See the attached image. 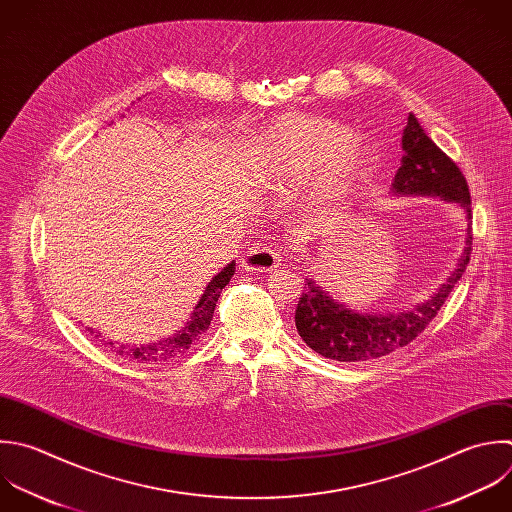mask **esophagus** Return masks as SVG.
<instances>
[{"instance_id":"1","label":"esophagus","mask_w":512,"mask_h":512,"mask_svg":"<svg viewBox=\"0 0 512 512\" xmlns=\"http://www.w3.org/2000/svg\"><path fill=\"white\" fill-rule=\"evenodd\" d=\"M282 254L270 246H252L242 256L240 266L248 272H272L278 268Z\"/></svg>"}]
</instances>
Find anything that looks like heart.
Returning <instances> with one entry per match:
<instances>
[{
    "instance_id": "heart-1",
    "label": "heart",
    "mask_w": 512,
    "mask_h": 512,
    "mask_svg": "<svg viewBox=\"0 0 512 512\" xmlns=\"http://www.w3.org/2000/svg\"><path fill=\"white\" fill-rule=\"evenodd\" d=\"M366 154L348 128L316 116H284L254 142V168L272 182L300 180L316 170V192L336 196L364 170Z\"/></svg>"
}]
</instances>
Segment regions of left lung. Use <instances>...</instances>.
<instances>
[{
    "label": "left lung",
    "mask_w": 512,
    "mask_h": 512,
    "mask_svg": "<svg viewBox=\"0 0 512 512\" xmlns=\"http://www.w3.org/2000/svg\"><path fill=\"white\" fill-rule=\"evenodd\" d=\"M402 164L392 182L396 196H438L456 202L468 218L464 252L444 284L422 304L398 314H358L334 302L314 280L306 278L296 306V328L318 354L340 362H364L410 344L436 316L460 280L472 252L470 192L460 168L424 134L410 114L402 134Z\"/></svg>",
    "instance_id": "obj_1"
}]
</instances>
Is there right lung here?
Returning a JSON list of instances; mask_svg holds the SVG:
<instances>
[{"mask_svg": "<svg viewBox=\"0 0 512 512\" xmlns=\"http://www.w3.org/2000/svg\"><path fill=\"white\" fill-rule=\"evenodd\" d=\"M234 266L236 262L232 260L222 272H218L206 286L200 302L196 304L190 320L186 322V326L182 330H178L174 336L166 338V340H160V342H150V344H140V346H130V344H120L116 346L114 342H106L110 344L112 348H116V354L120 356H126L130 360H136V362H146V364H156V362H166L182 352H186L194 342L200 340V336L208 330L210 326V320L214 316V308H216V302L220 298V292L222 288L230 282V278L234 276ZM90 334H94L92 328H88ZM98 336V334H96Z\"/></svg>", "mask_w": 512, "mask_h": 512, "instance_id": "1", "label": "right lung"}]
</instances>
